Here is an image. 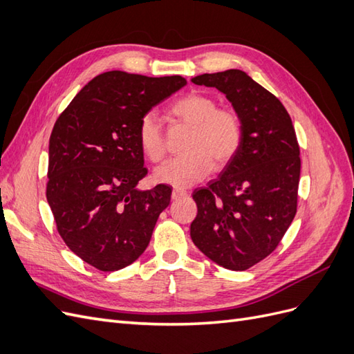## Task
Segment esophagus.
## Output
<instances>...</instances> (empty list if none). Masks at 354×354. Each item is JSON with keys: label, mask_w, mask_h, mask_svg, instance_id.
Returning <instances> with one entry per match:
<instances>
[{"label": "esophagus", "mask_w": 354, "mask_h": 354, "mask_svg": "<svg viewBox=\"0 0 354 354\" xmlns=\"http://www.w3.org/2000/svg\"><path fill=\"white\" fill-rule=\"evenodd\" d=\"M183 196H187V192L186 190L178 189V187L173 189V194H171V198H173V199H180V198H183Z\"/></svg>", "instance_id": "1"}]
</instances>
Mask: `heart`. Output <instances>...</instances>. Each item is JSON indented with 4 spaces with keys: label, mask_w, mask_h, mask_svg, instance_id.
Segmentation results:
<instances>
[{
    "label": "heart",
    "mask_w": 354,
    "mask_h": 354,
    "mask_svg": "<svg viewBox=\"0 0 354 354\" xmlns=\"http://www.w3.org/2000/svg\"><path fill=\"white\" fill-rule=\"evenodd\" d=\"M169 113L192 127L185 145L186 153L156 168L155 178L174 187H189L205 178L214 164L227 165L242 145L243 128L238 113L217 108L209 95L190 93L171 103ZM138 142L145 155L158 162L165 155L164 136L156 116L146 113L138 124Z\"/></svg>",
    "instance_id": "heart-1"
}]
</instances>
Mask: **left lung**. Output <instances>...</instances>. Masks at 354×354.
<instances>
[{
	"label": "left lung",
	"mask_w": 354,
	"mask_h": 354,
	"mask_svg": "<svg viewBox=\"0 0 354 354\" xmlns=\"http://www.w3.org/2000/svg\"><path fill=\"white\" fill-rule=\"evenodd\" d=\"M226 95L243 128L239 152L207 187L196 189L190 238L209 260L246 270L272 254L297 212L299 147L279 99L248 73L229 69L192 78Z\"/></svg>",
	"instance_id": "obj_1"
}]
</instances>
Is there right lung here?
<instances>
[{
	"label": "right lung",
	"instance_id": "right-lung-1",
	"mask_svg": "<svg viewBox=\"0 0 354 354\" xmlns=\"http://www.w3.org/2000/svg\"><path fill=\"white\" fill-rule=\"evenodd\" d=\"M183 77L111 71L75 95L53 128L47 201L69 250L102 272L134 263L171 201V187L137 189L146 174L138 124L185 87Z\"/></svg>",
	"mask_w": 354,
	"mask_h": 354
}]
</instances>
